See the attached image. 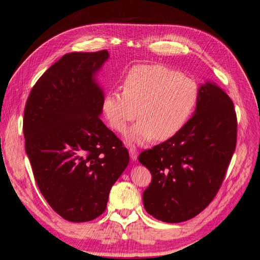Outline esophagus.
Segmentation results:
<instances>
[{"label": "esophagus", "mask_w": 260, "mask_h": 260, "mask_svg": "<svg viewBox=\"0 0 260 260\" xmlns=\"http://www.w3.org/2000/svg\"><path fill=\"white\" fill-rule=\"evenodd\" d=\"M129 156L133 159V160H136L137 156H138V150L135 147V146H131L129 147Z\"/></svg>", "instance_id": "1"}]
</instances>
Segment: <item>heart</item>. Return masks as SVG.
Wrapping results in <instances>:
<instances>
[{
  "mask_svg": "<svg viewBox=\"0 0 260 260\" xmlns=\"http://www.w3.org/2000/svg\"><path fill=\"white\" fill-rule=\"evenodd\" d=\"M198 99L193 79L162 64H137L125 76L123 91L105 95L103 112L112 128L123 133L138 110L141 118L129 129L128 141H166L189 121Z\"/></svg>",
  "mask_w": 260,
  "mask_h": 260,
  "instance_id": "heart-1",
  "label": "heart"
}]
</instances>
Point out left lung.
<instances>
[{"label":"left lung","mask_w":260,"mask_h":260,"mask_svg":"<svg viewBox=\"0 0 260 260\" xmlns=\"http://www.w3.org/2000/svg\"><path fill=\"white\" fill-rule=\"evenodd\" d=\"M237 142L231 98L214 83L200 86L194 115L175 136L141 152L151 174L144 208L159 221L180 223L197 216L221 188Z\"/></svg>","instance_id":"1"}]
</instances>
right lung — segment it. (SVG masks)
Returning <instances> with one entry per match:
<instances>
[{"label": "right lung", "instance_id": "1", "mask_svg": "<svg viewBox=\"0 0 260 260\" xmlns=\"http://www.w3.org/2000/svg\"><path fill=\"white\" fill-rule=\"evenodd\" d=\"M108 50L70 52L37 80L24 110L25 150L46 201L69 222H89L106 209L128 150L99 115L104 95L94 75Z\"/></svg>", "mask_w": 260, "mask_h": 260}]
</instances>
